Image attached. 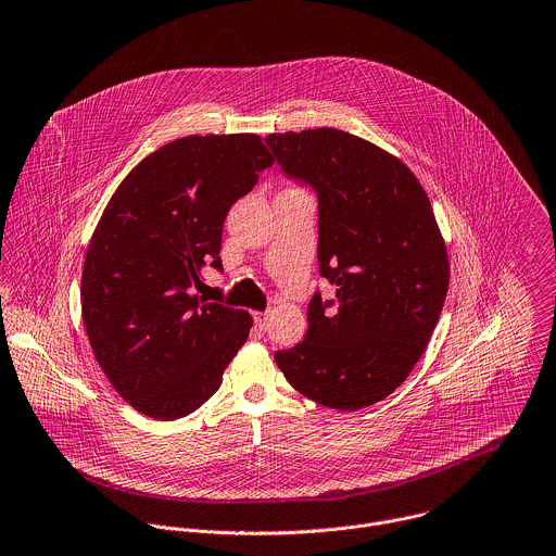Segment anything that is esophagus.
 I'll return each mask as SVG.
<instances>
[{
    "mask_svg": "<svg viewBox=\"0 0 556 556\" xmlns=\"http://www.w3.org/2000/svg\"><path fill=\"white\" fill-rule=\"evenodd\" d=\"M268 323H270V312H257V314H255V325H257L262 331L268 329Z\"/></svg>",
    "mask_w": 556,
    "mask_h": 556,
    "instance_id": "34e87169",
    "label": "esophagus"
}]
</instances>
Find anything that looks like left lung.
<instances>
[{
    "label": "left lung",
    "mask_w": 556,
    "mask_h": 556,
    "mask_svg": "<svg viewBox=\"0 0 556 556\" xmlns=\"http://www.w3.org/2000/svg\"><path fill=\"white\" fill-rule=\"evenodd\" d=\"M286 175L318 194L320 277L305 340L275 362L303 396L340 412L390 396L422 357L451 281L444 238L416 175L333 127L268 134Z\"/></svg>",
    "instance_id": "1"
}]
</instances>
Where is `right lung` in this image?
<instances>
[{"instance_id": "right-lung-1", "label": "right lung", "mask_w": 556, "mask_h": 556, "mask_svg": "<svg viewBox=\"0 0 556 556\" xmlns=\"http://www.w3.org/2000/svg\"><path fill=\"white\" fill-rule=\"evenodd\" d=\"M270 151L255 134L177 138L121 181L90 238L81 318L114 390L140 414L199 409L249 338L251 316L194 294L223 270L229 207L253 190Z\"/></svg>"}]
</instances>
